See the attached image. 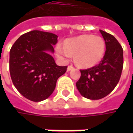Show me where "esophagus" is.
Wrapping results in <instances>:
<instances>
[{
  "label": "esophagus",
  "instance_id": "34e87169",
  "mask_svg": "<svg viewBox=\"0 0 133 133\" xmlns=\"http://www.w3.org/2000/svg\"><path fill=\"white\" fill-rule=\"evenodd\" d=\"M72 69H74V66H72V65H70V66H68V67H67V71L69 72V71L72 70Z\"/></svg>",
  "mask_w": 133,
  "mask_h": 133
}]
</instances>
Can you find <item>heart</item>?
I'll list each match as a JSON object with an SVG mask.
<instances>
[{"label": "heart", "instance_id": "obj_1", "mask_svg": "<svg viewBox=\"0 0 133 133\" xmlns=\"http://www.w3.org/2000/svg\"><path fill=\"white\" fill-rule=\"evenodd\" d=\"M104 40L100 36L82 35L66 41L65 45L58 44L56 54L64 61H68L72 55L78 65L82 67H91L101 61L105 52Z\"/></svg>", "mask_w": 133, "mask_h": 133}]
</instances>
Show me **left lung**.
I'll list each match as a JSON object with an SVG mask.
<instances>
[{"mask_svg":"<svg viewBox=\"0 0 133 133\" xmlns=\"http://www.w3.org/2000/svg\"><path fill=\"white\" fill-rule=\"evenodd\" d=\"M100 32L105 41L104 55L98 65L81 69V77L76 83L80 93L91 100L103 98L114 89L124 65L123 49L117 39L103 30Z\"/></svg>","mask_w":133,"mask_h":133,"instance_id":"8db88e82","label":"left lung"}]
</instances>
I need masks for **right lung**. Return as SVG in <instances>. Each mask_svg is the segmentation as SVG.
<instances>
[{"label": "right lung", "instance_id": "add662e5", "mask_svg": "<svg viewBox=\"0 0 133 133\" xmlns=\"http://www.w3.org/2000/svg\"><path fill=\"white\" fill-rule=\"evenodd\" d=\"M58 36L33 30L22 35L9 52V72L12 83L26 98L41 101L55 90L57 80L67 66H60L49 52H53Z\"/></svg>", "mask_w": 133, "mask_h": 133}]
</instances>
